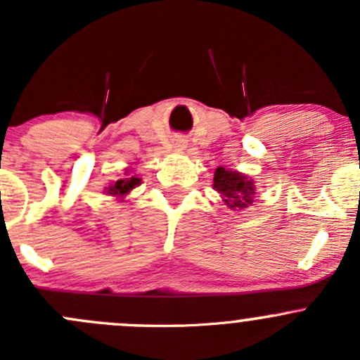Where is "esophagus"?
<instances>
[{"label": "esophagus", "mask_w": 360, "mask_h": 360, "mask_svg": "<svg viewBox=\"0 0 360 360\" xmlns=\"http://www.w3.org/2000/svg\"><path fill=\"white\" fill-rule=\"evenodd\" d=\"M184 143H186V141H184V139H177L176 141V146L177 148H184Z\"/></svg>", "instance_id": "34e87169"}]
</instances>
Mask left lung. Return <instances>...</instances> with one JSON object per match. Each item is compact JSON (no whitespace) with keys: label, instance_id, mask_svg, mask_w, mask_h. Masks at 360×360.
Instances as JSON below:
<instances>
[{"label":"left lung","instance_id":"left-lung-1","mask_svg":"<svg viewBox=\"0 0 360 360\" xmlns=\"http://www.w3.org/2000/svg\"><path fill=\"white\" fill-rule=\"evenodd\" d=\"M214 188L221 193L223 202L233 210L250 205L256 193V184L252 179L235 170H226L224 167H219L214 174Z\"/></svg>","mask_w":360,"mask_h":360}]
</instances>
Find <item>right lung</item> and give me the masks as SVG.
Segmentation results:
<instances>
[{
    "instance_id": "right-lung-1",
    "label": "right lung",
    "mask_w": 360,
    "mask_h": 360,
    "mask_svg": "<svg viewBox=\"0 0 360 360\" xmlns=\"http://www.w3.org/2000/svg\"><path fill=\"white\" fill-rule=\"evenodd\" d=\"M139 183H141L139 177L125 174V177H123V179H118L115 184H111L110 188H106V193L112 195V197H115V195L116 197H122V195L129 193L130 190H134V188H136Z\"/></svg>"
}]
</instances>
